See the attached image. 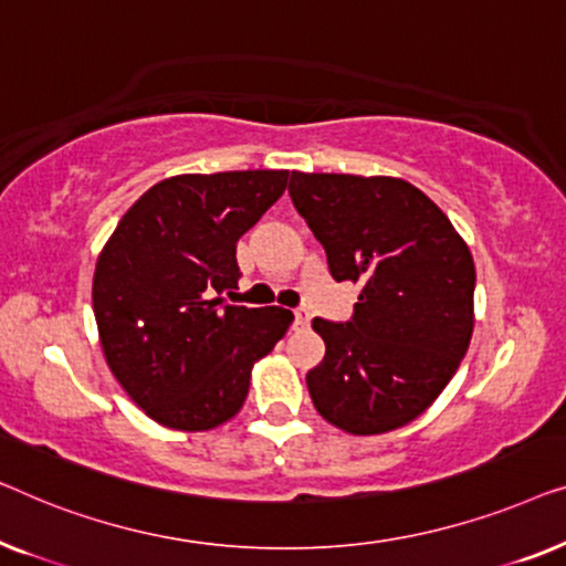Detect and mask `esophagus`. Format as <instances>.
Here are the masks:
<instances>
[{
	"label": "esophagus",
	"instance_id": "esophagus-1",
	"mask_svg": "<svg viewBox=\"0 0 566 566\" xmlns=\"http://www.w3.org/2000/svg\"><path fill=\"white\" fill-rule=\"evenodd\" d=\"M310 325V313L305 307L294 310V328H307Z\"/></svg>",
	"mask_w": 566,
	"mask_h": 566
}]
</instances>
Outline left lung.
Wrapping results in <instances>:
<instances>
[{"label": "left lung", "mask_w": 566, "mask_h": 566, "mask_svg": "<svg viewBox=\"0 0 566 566\" xmlns=\"http://www.w3.org/2000/svg\"><path fill=\"white\" fill-rule=\"evenodd\" d=\"M290 197L333 280L361 284L352 321H313L325 340L323 361L307 371L315 410L354 436L408 426L443 392L472 340V253L402 179L292 171Z\"/></svg>", "instance_id": "left-lung-1"}]
</instances>
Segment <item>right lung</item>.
I'll list each match as a JSON object with an SVG mask.
<instances>
[{
	"label": "right lung",
	"instance_id": "obj_1",
	"mask_svg": "<svg viewBox=\"0 0 566 566\" xmlns=\"http://www.w3.org/2000/svg\"><path fill=\"white\" fill-rule=\"evenodd\" d=\"M290 171L181 174L117 222L97 259L94 317L107 364L156 423L207 431L243 408L251 366L294 315L228 305L235 243L284 195Z\"/></svg>",
	"mask_w": 566,
	"mask_h": 566
}]
</instances>
